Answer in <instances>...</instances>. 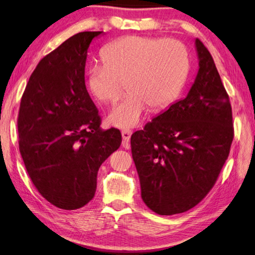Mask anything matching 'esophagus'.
<instances>
[{
	"mask_svg": "<svg viewBox=\"0 0 255 255\" xmlns=\"http://www.w3.org/2000/svg\"><path fill=\"white\" fill-rule=\"evenodd\" d=\"M132 134L131 130H123L122 131V137H123V145L125 148H128V141Z\"/></svg>",
	"mask_w": 255,
	"mask_h": 255,
	"instance_id": "34e87169",
	"label": "esophagus"
}]
</instances>
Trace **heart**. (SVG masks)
Here are the masks:
<instances>
[{"mask_svg": "<svg viewBox=\"0 0 255 255\" xmlns=\"http://www.w3.org/2000/svg\"><path fill=\"white\" fill-rule=\"evenodd\" d=\"M104 64L91 66L89 90L103 104L116 103L123 85L130 94L108 115V123L128 128L140 123L150 106L160 110L177 97L187 78L186 47L172 38L127 36L102 51Z\"/></svg>", "mask_w": 255, "mask_h": 255, "instance_id": "b5f03b06", "label": "heart"}]
</instances>
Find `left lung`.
<instances>
[{
  "label": "left lung",
  "instance_id": "1",
  "mask_svg": "<svg viewBox=\"0 0 255 255\" xmlns=\"http://www.w3.org/2000/svg\"><path fill=\"white\" fill-rule=\"evenodd\" d=\"M199 70L186 97L131 136L141 197L162 216L197 206L215 185L233 142L232 106L211 54L195 39Z\"/></svg>",
  "mask_w": 255,
  "mask_h": 255
}]
</instances>
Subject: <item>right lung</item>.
Returning <instances> with one entry per match:
<instances>
[{"label":"right lung","instance_id":"add662e5","mask_svg":"<svg viewBox=\"0 0 255 255\" xmlns=\"http://www.w3.org/2000/svg\"><path fill=\"white\" fill-rule=\"evenodd\" d=\"M103 31L70 37L41 58L20 103L19 149L39 193L74 210L94 198L100 165L118 150V128L103 130L85 83L87 52Z\"/></svg>","mask_w":255,"mask_h":255}]
</instances>
